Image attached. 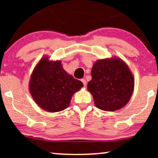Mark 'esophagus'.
Wrapping results in <instances>:
<instances>
[{
    "label": "esophagus",
    "instance_id": "esophagus-1",
    "mask_svg": "<svg viewBox=\"0 0 158 158\" xmlns=\"http://www.w3.org/2000/svg\"><path fill=\"white\" fill-rule=\"evenodd\" d=\"M81 81L83 82V85L85 86H85H86V84H87V83H86V81H85V79H82V80H81Z\"/></svg>",
    "mask_w": 158,
    "mask_h": 158
}]
</instances>
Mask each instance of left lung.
Segmentation results:
<instances>
[{"mask_svg": "<svg viewBox=\"0 0 158 158\" xmlns=\"http://www.w3.org/2000/svg\"><path fill=\"white\" fill-rule=\"evenodd\" d=\"M91 77L88 90L98 109L115 111L125 106L130 100L135 78L128 65L121 58L98 60L93 65Z\"/></svg>", "mask_w": 158, "mask_h": 158, "instance_id": "1", "label": "left lung"}]
</instances>
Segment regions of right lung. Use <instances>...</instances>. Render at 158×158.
Segmentation results:
<instances>
[{
    "instance_id": "add662e5",
    "label": "right lung",
    "mask_w": 158,
    "mask_h": 158,
    "mask_svg": "<svg viewBox=\"0 0 158 158\" xmlns=\"http://www.w3.org/2000/svg\"><path fill=\"white\" fill-rule=\"evenodd\" d=\"M83 86L64 70L60 60L44 56L32 71L29 92L41 109L49 112L63 111L70 106L73 94Z\"/></svg>"
}]
</instances>
